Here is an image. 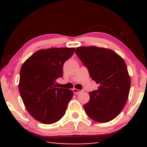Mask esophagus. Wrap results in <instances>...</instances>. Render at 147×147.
Here are the masks:
<instances>
[{
  "label": "esophagus",
  "mask_w": 147,
  "mask_h": 147,
  "mask_svg": "<svg viewBox=\"0 0 147 147\" xmlns=\"http://www.w3.org/2000/svg\"><path fill=\"white\" fill-rule=\"evenodd\" d=\"M73 91L74 94H78V93H80L82 91L81 90H79V89H75V88H74L73 89Z\"/></svg>",
  "instance_id": "34e87169"
}]
</instances>
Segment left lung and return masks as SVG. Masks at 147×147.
I'll return each mask as SVG.
<instances>
[{"instance_id": "8db88e82", "label": "left lung", "mask_w": 147, "mask_h": 147, "mask_svg": "<svg viewBox=\"0 0 147 147\" xmlns=\"http://www.w3.org/2000/svg\"><path fill=\"white\" fill-rule=\"evenodd\" d=\"M75 53L99 84L98 89L89 92L90 100L84 106L86 113L98 123L113 120L123 110L130 92L125 61L112 50L95 46L80 47Z\"/></svg>"}]
</instances>
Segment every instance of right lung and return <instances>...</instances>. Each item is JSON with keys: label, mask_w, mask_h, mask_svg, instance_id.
Masks as SVG:
<instances>
[{"label": "right lung", "mask_w": 147, "mask_h": 147, "mask_svg": "<svg viewBox=\"0 0 147 147\" xmlns=\"http://www.w3.org/2000/svg\"><path fill=\"white\" fill-rule=\"evenodd\" d=\"M74 48L41 49L24 61L20 71L19 90L29 113L41 123H56L65 115L73 91L56 88L65 62Z\"/></svg>", "instance_id": "1"}]
</instances>
